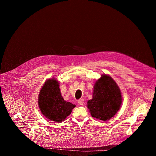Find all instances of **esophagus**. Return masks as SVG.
<instances>
[{"instance_id":"esophagus-1","label":"esophagus","mask_w":156,"mask_h":156,"mask_svg":"<svg viewBox=\"0 0 156 156\" xmlns=\"http://www.w3.org/2000/svg\"><path fill=\"white\" fill-rule=\"evenodd\" d=\"M84 99H79L78 100V104L81 105H83V104H84Z\"/></svg>"}]
</instances>
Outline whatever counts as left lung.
Masks as SVG:
<instances>
[{
	"instance_id": "1",
	"label": "left lung",
	"mask_w": 156,
	"mask_h": 156,
	"mask_svg": "<svg viewBox=\"0 0 156 156\" xmlns=\"http://www.w3.org/2000/svg\"><path fill=\"white\" fill-rule=\"evenodd\" d=\"M122 101L121 91L113 78L102 75L94 86L93 99L87 102V107L93 117L107 121L119 110Z\"/></svg>"
}]
</instances>
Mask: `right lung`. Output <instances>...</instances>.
<instances>
[{
  "label": "right lung",
  "mask_w": 156,
  "mask_h": 156,
  "mask_svg": "<svg viewBox=\"0 0 156 156\" xmlns=\"http://www.w3.org/2000/svg\"><path fill=\"white\" fill-rule=\"evenodd\" d=\"M38 105L44 116L57 123L64 121L76 106L63 99L59 83L55 78L49 79L43 84L38 97Z\"/></svg>",
  "instance_id": "add662e5"
}]
</instances>
